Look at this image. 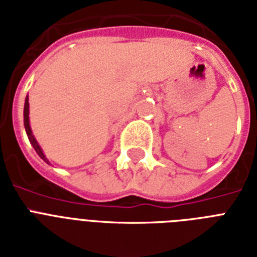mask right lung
I'll return each instance as SVG.
<instances>
[{
    "label": "right lung",
    "mask_w": 257,
    "mask_h": 257,
    "mask_svg": "<svg viewBox=\"0 0 257 257\" xmlns=\"http://www.w3.org/2000/svg\"><path fill=\"white\" fill-rule=\"evenodd\" d=\"M29 98L26 97L25 100V106H24V125H25V131H26V135H28V137H29V141L30 144L33 145V148L36 149V152H37V155L40 157H41L42 160L45 161V163H48L49 164V161H48V159L45 157V155L42 153L41 148H40V145H38L37 140L34 139L33 133H32V129H30V125H29Z\"/></svg>",
    "instance_id": "1"
}]
</instances>
